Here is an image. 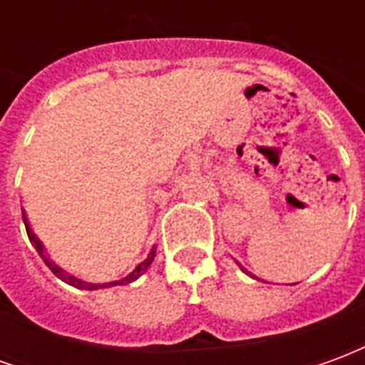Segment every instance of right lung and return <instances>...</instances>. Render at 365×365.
<instances>
[{"label": "right lung", "instance_id": "add662e5", "mask_svg": "<svg viewBox=\"0 0 365 365\" xmlns=\"http://www.w3.org/2000/svg\"><path fill=\"white\" fill-rule=\"evenodd\" d=\"M23 221H25V229H27L29 240L33 242V246H35V248H36V252H38V256H41L44 264H46V266L51 268L52 274L56 275V277H60L62 282L70 283V285H74V287H80V289L93 291V289H103V287H113V285H127V283L135 282L136 277H140V274H144V272L148 269V266H150L152 260H154V254H156V248H152V252L148 254V258H146V260H144L143 264H138L133 274H128L127 277H123V279H119V282H111V283H86V282H82V279H78V277H74V275L66 274V272H64V269H60L58 266L54 264V262L48 260V258H46V254H44V250H43V245L38 242V238H36L35 235L31 232V229H29V222H27V219H25V213H23Z\"/></svg>", "mask_w": 365, "mask_h": 365}]
</instances>
